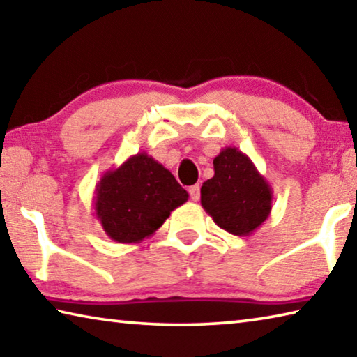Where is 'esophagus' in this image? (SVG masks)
<instances>
[{"instance_id": "obj_1", "label": "esophagus", "mask_w": 357, "mask_h": 357, "mask_svg": "<svg viewBox=\"0 0 357 357\" xmlns=\"http://www.w3.org/2000/svg\"><path fill=\"white\" fill-rule=\"evenodd\" d=\"M190 191V196H191V199L192 201H199V197H201V188H199V185H195V186H191V188L188 190Z\"/></svg>"}]
</instances>
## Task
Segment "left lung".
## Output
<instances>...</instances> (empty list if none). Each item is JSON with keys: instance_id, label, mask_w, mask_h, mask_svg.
Returning <instances> with one entry per match:
<instances>
[{"instance_id": "1", "label": "left lung", "mask_w": 357, "mask_h": 357, "mask_svg": "<svg viewBox=\"0 0 357 357\" xmlns=\"http://www.w3.org/2000/svg\"><path fill=\"white\" fill-rule=\"evenodd\" d=\"M213 171V177L202 183L201 206L221 229L250 236L271 215V185L237 147L221 149Z\"/></svg>"}]
</instances>
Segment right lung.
I'll use <instances>...</instances> for the list:
<instances>
[{
    "mask_svg": "<svg viewBox=\"0 0 357 357\" xmlns=\"http://www.w3.org/2000/svg\"><path fill=\"white\" fill-rule=\"evenodd\" d=\"M188 201L174 175L145 151L132 155L96 183L93 208L104 232L119 243H137L160 229Z\"/></svg>",
    "mask_w": 357,
    "mask_h": 357,
    "instance_id": "1",
    "label": "right lung"
}]
</instances>
